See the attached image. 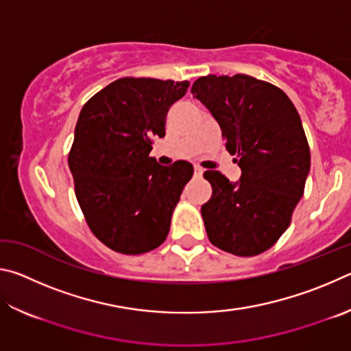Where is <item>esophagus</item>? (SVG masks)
I'll return each mask as SVG.
<instances>
[{
    "label": "esophagus",
    "instance_id": "1",
    "mask_svg": "<svg viewBox=\"0 0 351 351\" xmlns=\"http://www.w3.org/2000/svg\"><path fill=\"white\" fill-rule=\"evenodd\" d=\"M203 169L201 167H198V165H195V169H193V173H195V178H199V176H203Z\"/></svg>",
    "mask_w": 351,
    "mask_h": 351
}]
</instances>
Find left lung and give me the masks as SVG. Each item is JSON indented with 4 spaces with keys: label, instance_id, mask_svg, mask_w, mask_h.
Here are the masks:
<instances>
[{
    "label": "left lung",
    "instance_id": "8db88e82",
    "mask_svg": "<svg viewBox=\"0 0 351 351\" xmlns=\"http://www.w3.org/2000/svg\"><path fill=\"white\" fill-rule=\"evenodd\" d=\"M235 154L240 181L207 170L212 197L201 206L213 246L254 257L274 246L305 190L311 154L295 106L280 88L246 74L206 75L192 85Z\"/></svg>",
    "mask_w": 351,
    "mask_h": 351
}]
</instances>
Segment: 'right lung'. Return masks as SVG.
<instances>
[{
	"label": "right lung",
	"mask_w": 351,
	"mask_h": 351,
	"mask_svg": "<svg viewBox=\"0 0 351 351\" xmlns=\"http://www.w3.org/2000/svg\"><path fill=\"white\" fill-rule=\"evenodd\" d=\"M190 83L122 77L88 100L77 121L68 165L91 232L105 246L138 255L161 246L192 164L159 165L153 139Z\"/></svg>",
	"instance_id": "right-lung-1"
}]
</instances>
